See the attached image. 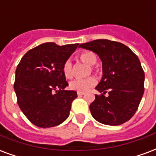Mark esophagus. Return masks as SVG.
<instances>
[{
    "instance_id": "1",
    "label": "esophagus",
    "mask_w": 156,
    "mask_h": 156,
    "mask_svg": "<svg viewBox=\"0 0 156 156\" xmlns=\"http://www.w3.org/2000/svg\"><path fill=\"white\" fill-rule=\"evenodd\" d=\"M77 94H78V95H83V94H85V92H82V91H77Z\"/></svg>"
}]
</instances>
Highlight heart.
I'll return each mask as SVG.
<instances>
[{
	"label": "heart",
	"instance_id": "obj_1",
	"mask_svg": "<svg viewBox=\"0 0 156 156\" xmlns=\"http://www.w3.org/2000/svg\"><path fill=\"white\" fill-rule=\"evenodd\" d=\"M79 59L80 62L85 63L86 65L90 66V69L89 71V74L91 71L94 73L99 72V69L96 68L94 65L97 62V57L96 55L90 51H85L81 52L79 56ZM62 71L66 78L71 79L74 76V68L72 62L71 60H66L62 66ZM97 82V80L94 76H89L85 79H75L69 84V87L73 90L78 91H86L90 88L93 87Z\"/></svg>",
	"mask_w": 156,
	"mask_h": 156
}]
</instances>
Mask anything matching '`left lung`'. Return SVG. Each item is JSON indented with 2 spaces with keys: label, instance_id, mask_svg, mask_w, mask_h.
Here are the masks:
<instances>
[{
  "label": "left lung",
  "instance_id": "obj_1",
  "mask_svg": "<svg viewBox=\"0 0 156 156\" xmlns=\"http://www.w3.org/2000/svg\"><path fill=\"white\" fill-rule=\"evenodd\" d=\"M80 47L93 51L102 60L104 75L95 88L102 94H95L90 105L94 118L111 126L130 120L145 90V74L137 56L126 45L108 39H97Z\"/></svg>",
  "mask_w": 156,
  "mask_h": 156
}]
</instances>
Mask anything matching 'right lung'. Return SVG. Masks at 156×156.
<instances>
[{
  "instance_id": "add662e5",
  "label": "right lung",
  "mask_w": 156,
  "mask_h": 156,
  "mask_svg": "<svg viewBox=\"0 0 156 156\" xmlns=\"http://www.w3.org/2000/svg\"><path fill=\"white\" fill-rule=\"evenodd\" d=\"M78 46L42 43L27 51L17 66L14 84L17 103L35 126L55 127L69 117L77 93L64 90L68 83L62 66Z\"/></svg>"
}]
</instances>
